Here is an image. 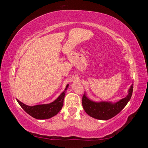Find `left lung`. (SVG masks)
Listing matches in <instances>:
<instances>
[{
	"label": "left lung",
	"mask_w": 148,
	"mask_h": 148,
	"mask_svg": "<svg viewBox=\"0 0 148 148\" xmlns=\"http://www.w3.org/2000/svg\"><path fill=\"white\" fill-rule=\"evenodd\" d=\"M133 84L130 87L128 95L116 103L108 102H95L90 101L84 94L82 97V105L89 116L97 119L108 120L116 116L124 108L131 98Z\"/></svg>",
	"instance_id": "obj_1"
}]
</instances>
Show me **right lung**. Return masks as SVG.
<instances>
[{"label": "right lung", "mask_w": 148, "mask_h": 148, "mask_svg": "<svg viewBox=\"0 0 148 148\" xmlns=\"http://www.w3.org/2000/svg\"><path fill=\"white\" fill-rule=\"evenodd\" d=\"M69 85H67L65 91H66ZM65 96V91H63L56 101L50 104L36 105L33 106H29L22 103L19 100L17 101L21 107L30 116L37 119H49L50 117L56 116L59 113L63 106V101Z\"/></svg>", "instance_id": "add662e5"}]
</instances>
